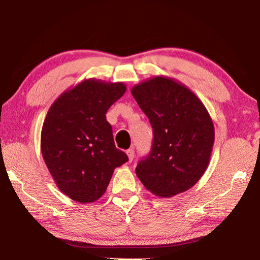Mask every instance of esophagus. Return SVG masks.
<instances>
[{"mask_svg":"<svg viewBox=\"0 0 260 260\" xmlns=\"http://www.w3.org/2000/svg\"><path fill=\"white\" fill-rule=\"evenodd\" d=\"M126 152H127V156H128V159H129V161L133 160V159H134V153H135L134 149H133V148H131V149H128V150H127Z\"/></svg>","mask_w":260,"mask_h":260,"instance_id":"esophagus-1","label":"esophagus"}]
</instances>
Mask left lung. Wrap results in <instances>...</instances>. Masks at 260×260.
<instances>
[{
    "instance_id": "obj_1",
    "label": "left lung",
    "mask_w": 260,
    "mask_h": 260,
    "mask_svg": "<svg viewBox=\"0 0 260 260\" xmlns=\"http://www.w3.org/2000/svg\"><path fill=\"white\" fill-rule=\"evenodd\" d=\"M150 121L151 150L135 172L149 191L172 197L191 188L209 165L214 127L208 110L186 86L155 77L132 88Z\"/></svg>"
}]
</instances>
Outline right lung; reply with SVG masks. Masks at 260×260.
Returning <instances> with one entry per match:
<instances>
[{
  "label": "right lung",
  "mask_w": 260,
  "mask_h": 260,
  "mask_svg": "<svg viewBox=\"0 0 260 260\" xmlns=\"http://www.w3.org/2000/svg\"><path fill=\"white\" fill-rule=\"evenodd\" d=\"M126 91L122 82L88 79L57 99L41 132L43 159L59 190L91 203L107 190L116 167L128 160L116 148L105 113Z\"/></svg>",
  "instance_id": "1"
}]
</instances>
